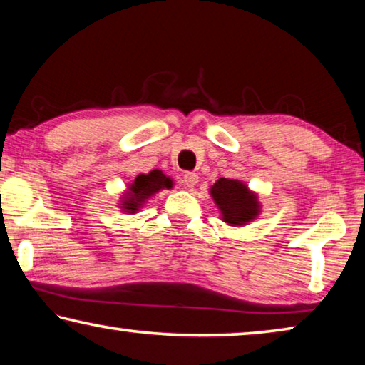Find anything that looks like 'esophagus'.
<instances>
[{
	"instance_id": "obj_1",
	"label": "esophagus",
	"mask_w": 365,
	"mask_h": 365,
	"mask_svg": "<svg viewBox=\"0 0 365 365\" xmlns=\"http://www.w3.org/2000/svg\"><path fill=\"white\" fill-rule=\"evenodd\" d=\"M197 180H200V177H197V174H193V172H187L182 178L185 188H195Z\"/></svg>"
}]
</instances>
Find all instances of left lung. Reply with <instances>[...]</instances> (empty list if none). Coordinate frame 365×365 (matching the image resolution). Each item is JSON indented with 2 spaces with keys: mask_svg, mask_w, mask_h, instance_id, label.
I'll list each match as a JSON object with an SVG mask.
<instances>
[{
  "mask_svg": "<svg viewBox=\"0 0 365 365\" xmlns=\"http://www.w3.org/2000/svg\"><path fill=\"white\" fill-rule=\"evenodd\" d=\"M209 193L219 207L222 220L232 227L248 225L261 214L257 195L237 178H219Z\"/></svg>",
  "mask_w": 365,
  "mask_h": 365,
  "instance_id": "obj_1",
  "label": "left lung"
}]
</instances>
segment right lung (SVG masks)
<instances>
[{
    "label": "right lung",
    "mask_w": 365,
    "mask_h": 365,
    "mask_svg": "<svg viewBox=\"0 0 365 365\" xmlns=\"http://www.w3.org/2000/svg\"><path fill=\"white\" fill-rule=\"evenodd\" d=\"M172 187H174V180L163 174V170L154 169L148 174H140L135 177V180L128 185L127 191L122 195L120 211L137 214L151 196L159 193L160 190H170Z\"/></svg>",
    "instance_id": "1"
}]
</instances>
